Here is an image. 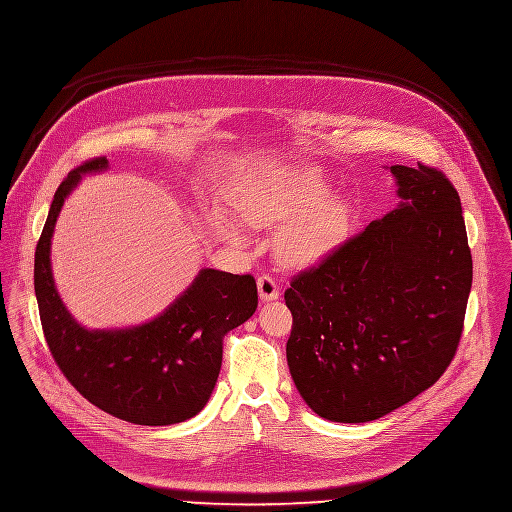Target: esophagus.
<instances>
[{"label":"esophagus","mask_w":512,"mask_h":512,"mask_svg":"<svg viewBox=\"0 0 512 512\" xmlns=\"http://www.w3.org/2000/svg\"><path fill=\"white\" fill-rule=\"evenodd\" d=\"M258 292L262 300H276L278 298V282L270 274L258 276Z\"/></svg>","instance_id":"34e87169"}]
</instances>
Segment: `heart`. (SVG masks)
<instances>
[{
	"label": "heart",
	"instance_id": "obj_1",
	"mask_svg": "<svg viewBox=\"0 0 512 512\" xmlns=\"http://www.w3.org/2000/svg\"><path fill=\"white\" fill-rule=\"evenodd\" d=\"M331 189L313 169H290L258 181L238 199L240 216L254 224L296 218L280 236L282 254L296 264H313L327 256L345 236L349 216L337 201H327ZM228 234L232 224L218 218Z\"/></svg>",
	"mask_w": 512,
	"mask_h": 512
}]
</instances>
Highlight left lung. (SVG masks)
I'll list each match as a JSON object with an SVG mask.
<instances>
[{
    "mask_svg": "<svg viewBox=\"0 0 512 512\" xmlns=\"http://www.w3.org/2000/svg\"><path fill=\"white\" fill-rule=\"evenodd\" d=\"M399 206L298 272L288 369L325 420L383 418L452 363L472 286L460 195L428 165H391Z\"/></svg>",
    "mask_w": 512,
    "mask_h": 512,
    "instance_id": "8db88e82",
    "label": "left lung"
}]
</instances>
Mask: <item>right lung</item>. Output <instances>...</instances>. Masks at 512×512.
<instances>
[{
	"instance_id": "1",
	"label": "right lung",
	"mask_w": 512,
	"mask_h": 512,
	"mask_svg": "<svg viewBox=\"0 0 512 512\" xmlns=\"http://www.w3.org/2000/svg\"><path fill=\"white\" fill-rule=\"evenodd\" d=\"M107 167V157L90 159L70 171L54 193L34 260L44 337L64 377L102 412L139 426L179 424L208 403L222 367L224 335L246 323L258 306L256 280L203 268L149 323L96 331L78 325L54 284L52 234L80 177Z\"/></svg>"
}]
</instances>
